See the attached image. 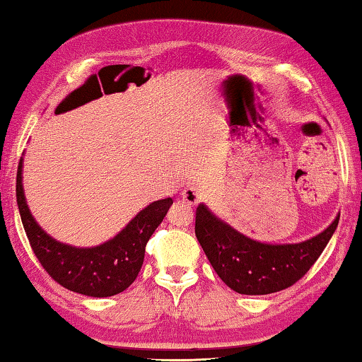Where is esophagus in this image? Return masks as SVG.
Listing matches in <instances>:
<instances>
[{"instance_id": "obj_1", "label": "esophagus", "mask_w": 362, "mask_h": 362, "mask_svg": "<svg viewBox=\"0 0 362 362\" xmlns=\"http://www.w3.org/2000/svg\"><path fill=\"white\" fill-rule=\"evenodd\" d=\"M181 199H182V202L187 205H195L200 202V199H202V191H200V189L194 185L186 186L181 192Z\"/></svg>"}]
</instances>
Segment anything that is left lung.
<instances>
[{
    "instance_id": "left-lung-1",
    "label": "left lung",
    "mask_w": 362,
    "mask_h": 362,
    "mask_svg": "<svg viewBox=\"0 0 362 362\" xmlns=\"http://www.w3.org/2000/svg\"><path fill=\"white\" fill-rule=\"evenodd\" d=\"M335 216L322 233L298 244H266L250 239L218 218L205 204L195 211V235L213 269L242 295H268L293 286L321 257L339 226Z\"/></svg>"
}]
</instances>
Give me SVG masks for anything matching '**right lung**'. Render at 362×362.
<instances>
[{
	"mask_svg": "<svg viewBox=\"0 0 362 362\" xmlns=\"http://www.w3.org/2000/svg\"><path fill=\"white\" fill-rule=\"evenodd\" d=\"M23 157L17 168L16 195L23 229L40 263L52 279L72 292L88 297H112L127 290L138 277L146 244L173 204L171 197L142 209L120 233L96 247L62 244L35 221L22 185Z\"/></svg>",
	"mask_w": 362,
	"mask_h": 362,
	"instance_id": "obj_1",
	"label": "right lung"
}]
</instances>
